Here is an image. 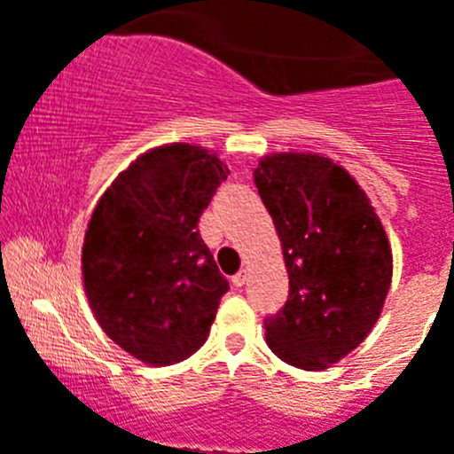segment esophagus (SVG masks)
I'll return each instance as SVG.
<instances>
[{
  "label": "esophagus",
  "mask_w": 454,
  "mask_h": 454,
  "mask_svg": "<svg viewBox=\"0 0 454 454\" xmlns=\"http://www.w3.org/2000/svg\"><path fill=\"white\" fill-rule=\"evenodd\" d=\"M231 281H232V286H235V287L246 286V281H248V272H246V270H239V272H237L235 277L231 278Z\"/></svg>",
  "instance_id": "1"
}]
</instances>
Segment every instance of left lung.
<instances>
[{"instance_id": "1", "label": "left lung", "mask_w": 454, "mask_h": 454, "mask_svg": "<svg viewBox=\"0 0 454 454\" xmlns=\"http://www.w3.org/2000/svg\"><path fill=\"white\" fill-rule=\"evenodd\" d=\"M254 184L283 246L290 294L265 316V340L305 371L354 351L382 312L393 277L387 232L358 182L318 153H274Z\"/></svg>"}]
</instances>
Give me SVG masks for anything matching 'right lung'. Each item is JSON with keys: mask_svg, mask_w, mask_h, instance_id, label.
<instances>
[{"mask_svg": "<svg viewBox=\"0 0 454 454\" xmlns=\"http://www.w3.org/2000/svg\"><path fill=\"white\" fill-rule=\"evenodd\" d=\"M228 173L215 153L173 142L134 160L91 213L87 301L103 332L142 363H182L208 338L231 286L198 223Z\"/></svg>", "mask_w": 454, "mask_h": 454, "instance_id": "right-lung-1", "label": "right lung"}]
</instances>
